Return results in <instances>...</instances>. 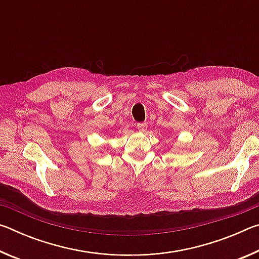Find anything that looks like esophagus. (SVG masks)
I'll return each instance as SVG.
<instances>
[{
  "instance_id": "1",
  "label": "esophagus",
  "mask_w": 259,
  "mask_h": 259,
  "mask_svg": "<svg viewBox=\"0 0 259 259\" xmlns=\"http://www.w3.org/2000/svg\"><path fill=\"white\" fill-rule=\"evenodd\" d=\"M137 129L140 131V133H145L146 129H147V124L145 122H142V123H138L137 124Z\"/></svg>"
}]
</instances>
